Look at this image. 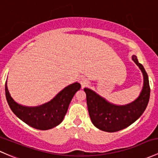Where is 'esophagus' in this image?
Listing matches in <instances>:
<instances>
[{
    "label": "esophagus",
    "mask_w": 158,
    "mask_h": 158,
    "mask_svg": "<svg viewBox=\"0 0 158 158\" xmlns=\"http://www.w3.org/2000/svg\"><path fill=\"white\" fill-rule=\"evenodd\" d=\"M79 82L81 84V85H82V88L85 87V86H87L88 84H89V82H88L87 79L83 77L80 78V79H79Z\"/></svg>",
    "instance_id": "esophagus-1"
}]
</instances>
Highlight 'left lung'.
<instances>
[{"mask_svg":"<svg viewBox=\"0 0 158 158\" xmlns=\"http://www.w3.org/2000/svg\"><path fill=\"white\" fill-rule=\"evenodd\" d=\"M132 60L139 66L143 76L142 91L132 102L125 105H117L109 102L92 89H84L91 120L94 127L104 132H117L130 126L142 115L148 104L150 98L148 76L135 55L132 56Z\"/></svg>","mask_w":158,"mask_h":158,"instance_id":"1","label":"left lung"}]
</instances>
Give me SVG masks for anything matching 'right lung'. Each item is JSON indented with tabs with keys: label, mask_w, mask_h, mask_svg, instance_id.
<instances>
[{
	"label": "right lung",
	"mask_w": 158,
	"mask_h": 158,
	"mask_svg": "<svg viewBox=\"0 0 158 158\" xmlns=\"http://www.w3.org/2000/svg\"><path fill=\"white\" fill-rule=\"evenodd\" d=\"M80 88L81 85L78 82L69 85L48 102L35 107L22 105L13 100L8 90L7 81L5 84V93L11 110L18 118L35 129L48 130L64 120L74 94Z\"/></svg>",
	"instance_id": "obj_1"
}]
</instances>
